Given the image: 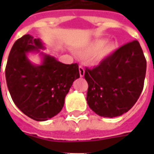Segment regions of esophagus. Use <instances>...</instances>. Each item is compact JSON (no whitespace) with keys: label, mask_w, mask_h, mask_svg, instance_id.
Returning a JSON list of instances; mask_svg holds the SVG:
<instances>
[{"label":"esophagus","mask_w":154,"mask_h":154,"mask_svg":"<svg viewBox=\"0 0 154 154\" xmlns=\"http://www.w3.org/2000/svg\"><path fill=\"white\" fill-rule=\"evenodd\" d=\"M79 72H80V76H81V77H84L85 69H84V68L82 67V65H80L79 66Z\"/></svg>","instance_id":"34e87169"}]
</instances>
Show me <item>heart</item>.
I'll list each match as a JSON object with an SVG mask.
<instances>
[{
    "mask_svg": "<svg viewBox=\"0 0 154 154\" xmlns=\"http://www.w3.org/2000/svg\"><path fill=\"white\" fill-rule=\"evenodd\" d=\"M117 49V43L115 42H106L105 39H98L92 42L86 48L80 52L82 56H92V60L94 63L101 62Z\"/></svg>",
    "mask_w": 154,
    "mask_h": 154,
    "instance_id": "obj_1",
    "label": "heart"
}]
</instances>
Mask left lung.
<instances>
[{"label":"left lung","instance_id":"1","mask_svg":"<svg viewBox=\"0 0 154 154\" xmlns=\"http://www.w3.org/2000/svg\"><path fill=\"white\" fill-rule=\"evenodd\" d=\"M146 72V57L137 41L120 47L96 67L86 68L89 108L110 118L128 112L142 92Z\"/></svg>","mask_w":154,"mask_h":154}]
</instances>
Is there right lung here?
I'll return each mask as SVG.
<instances>
[{
  "label": "right lung",
  "instance_id": "1",
  "mask_svg": "<svg viewBox=\"0 0 154 154\" xmlns=\"http://www.w3.org/2000/svg\"><path fill=\"white\" fill-rule=\"evenodd\" d=\"M45 47L40 39L24 35L13 44L5 68L8 91L17 108L30 118L42 122L59 113L74 80L80 77L77 63L65 65L42 53L43 61L33 65L29 52Z\"/></svg>",
  "mask_w": 154,
  "mask_h": 154
}]
</instances>
